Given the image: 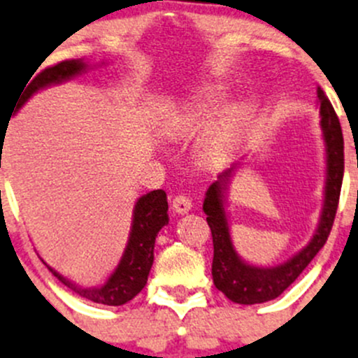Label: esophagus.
Here are the masks:
<instances>
[{
  "instance_id": "obj_1",
  "label": "esophagus",
  "mask_w": 358,
  "mask_h": 358,
  "mask_svg": "<svg viewBox=\"0 0 358 358\" xmlns=\"http://www.w3.org/2000/svg\"><path fill=\"white\" fill-rule=\"evenodd\" d=\"M171 206L178 215H185V213H189L190 208H192V201H190L187 196H183V194H178V196L173 197Z\"/></svg>"
}]
</instances>
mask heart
Masks as SVG:
<instances>
[{
  "label": "heart",
  "mask_w": 358,
  "mask_h": 358,
  "mask_svg": "<svg viewBox=\"0 0 358 358\" xmlns=\"http://www.w3.org/2000/svg\"><path fill=\"white\" fill-rule=\"evenodd\" d=\"M220 100H222L220 93L211 90V92L199 96L196 103L169 112L161 124L162 135L173 140L189 138V136L197 135L208 124V117L216 109ZM239 122L241 114H234L222 128L213 131L204 140L201 147V159L206 164H220L230 156L234 143H236Z\"/></svg>",
  "instance_id": "heart-1"
}]
</instances>
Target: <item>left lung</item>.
Wrapping results in <instances>:
<instances>
[{"instance_id":"8db88e82","label":"left lung","mask_w":358,"mask_h":358,"mask_svg":"<svg viewBox=\"0 0 358 358\" xmlns=\"http://www.w3.org/2000/svg\"><path fill=\"white\" fill-rule=\"evenodd\" d=\"M317 96L320 103V115H322V131L327 147V182H326V201H324L322 218L317 234L313 236L312 243L301 252L289 259L287 263L272 268H258L237 258L236 251L230 241L229 225H227L225 211H223V183L229 178L230 171L220 176L218 182L213 183L206 192L204 213L208 215L209 229L213 236V282L216 289L222 291L230 301L241 303V305H256L275 299L282 294L287 287L299 277V273L308 266V263L315 258L317 252L322 249L329 237L331 229L336 218L339 204V194H341L343 171H345V142L339 119L336 115L333 103L326 96L324 90L317 88Z\"/></svg>"}]
</instances>
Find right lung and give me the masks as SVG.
<instances>
[{"label":"right lung","instance_id":"add662e5","mask_svg":"<svg viewBox=\"0 0 358 358\" xmlns=\"http://www.w3.org/2000/svg\"><path fill=\"white\" fill-rule=\"evenodd\" d=\"M85 64L81 60H62L43 69L36 76H31L27 88L20 93V100H17L13 109H20L32 93L38 92L39 88L60 83L64 79L72 78L85 71ZM3 140V138H1ZM168 223V199H166L164 190H152V192L142 196L135 206V216H133L131 234H129V243L126 246L124 255H122L121 263L112 273L110 279L96 289H81L71 284L69 280L60 277L59 273L53 272V275L71 287L72 291L78 292L81 298L90 299L93 303H102V305L119 306L128 303L129 299L135 298L140 291L145 287L147 277H149L150 266L154 262V243L159 230Z\"/></svg>","mask_w":358,"mask_h":358}]
</instances>
